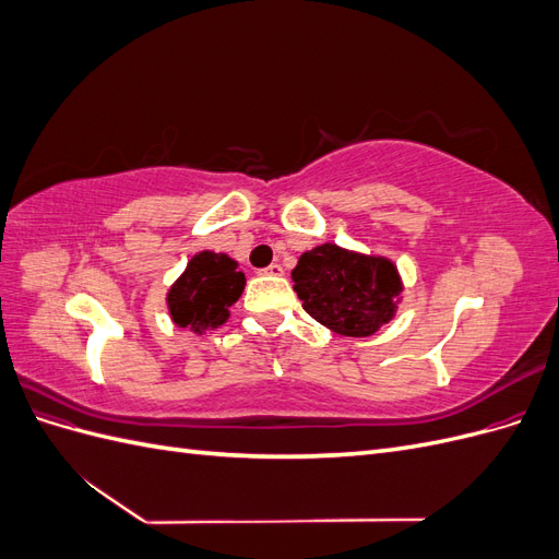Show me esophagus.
<instances>
[{
	"mask_svg": "<svg viewBox=\"0 0 559 559\" xmlns=\"http://www.w3.org/2000/svg\"><path fill=\"white\" fill-rule=\"evenodd\" d=\"M284 273V267L280 263H270L267 267H263V275H273V277H280Z\"/></svg>",
	"mask_w": 559,
	"mask_h": 559,
	"instance_id": "34e87169",
	"label": "esophagus"
}]
</instances>
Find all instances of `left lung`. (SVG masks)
<instances>
[{
  "instance_id": "left-lung-1",
  "label": "left lung",
  "mask_w": 559,
  "mask_h": 559,
  "mask_svg": "<svg viewBox=\"0 0 559 559\" xmlns=\"http://www.w3.org/2000/svg\"><path fill=\"white\" fill-rule=\"evenodd\" d=\"M292 277L306 312L341 335H373L396 312L401 280L386 259L321 245L302 253Z\"/></svg>"
}]
</instances>
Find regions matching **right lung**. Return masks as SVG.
Wrapping results in <instances>:
<instances>
[{"label":"right lung","mask_w":559,"mask_h":559,"mask_svg":"<svg viewBox=\"0 0 559 559\" xmlns=\"http://www.w3.org/2000/svg\"><path fill=\"white\" fill-rule=\"evenodd\" d=\"M245 273L226 253L200 251L167 294V308L181 329L202 333L222 326L245 292Z\"/></svg>","instance_id":"add662e5"}]
</instances>
